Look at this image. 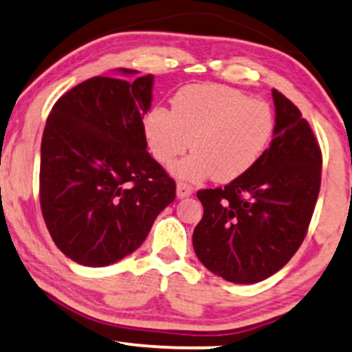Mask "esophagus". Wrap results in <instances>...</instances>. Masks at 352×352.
<instances>
[{
    "mask_svg": "<svg viewBox=\"0 0 352 352\" xmlns=\"http://www.w3.org/2000/svg\"><path fill=\"white\" fill-rule=\"evenodd\" d=\"M193 195V188L188 184H184V182H179L177 184V197L179 198H188Z\"/></svg>",
    "mask_w": 352,
    "mask_h": 352,
    "instance_id": "1",
    "label": "esophagus"
}]
</instances>
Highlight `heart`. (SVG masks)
I'll return each instance as SVG.
<instances>
[{
  "label": "heart",
  "mask_w": 352,
  "mask_h": 352,
  "mask_svg": "<svg viewBox=\"0 0 352 352\" xmlns=\"http://www.w3.org/2000/svg\"><path fill=\"white\" fill-rule=\"evenodd\" d=\"M154 159L170 164L190 148L188 157L172 167L177 177L216 182L235 180L250 170L274 133L270 104L248 99L239 89L221 84H193L172 97L170 112L151 109L143 122Z\"/></svg>",
  "instance_id": "heart-1"
}]
</instances>
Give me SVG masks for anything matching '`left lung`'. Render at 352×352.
I'll return each instance as SVG.
<instances>
[{
	"instance_id": "left-lung-1",
	"label": "left lung",
	"mask_w": 352,
	"mask_h": 352,
	"mask_svg": "<svg viewBox=\"0 0 352 352\" xmlns=\"http://www.w3.org/2000/svg\"><path fill=\"white\" fill-rule=\"evenodd\" d=\"M274 138L250 170L221 188L199 190L193 232L199 261L226 281L270 278L304 242L322 182V151L300 110L273 89Z\"/></svg>"
}]
</instances>
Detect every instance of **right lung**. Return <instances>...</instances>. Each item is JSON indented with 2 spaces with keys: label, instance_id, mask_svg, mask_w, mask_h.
<instances>
[{
  "label": "right lung",
  "instance_id": "right-lung-1",
  "mask_svg": "<svg viewBox=\"0 0 352 352\" xmlns=\"http://www.w3.org/2000/svg\"><path fill=\"white\" fill-rule=\"evenodd\" d=\"M153 79L91 78L65 92L47 118L40 208L55 245L79 265L130 255L175 199V180L146 151Z\"/></svg>",
  "mask_w": 352,
  "mask_h": 352
}]
</instances>
